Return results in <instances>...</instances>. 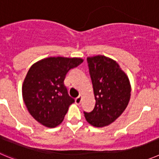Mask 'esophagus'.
<instances>
[{"instance_id":"1","label":"esophagus","mask_w":159,"mask_h":159,"mask_svg":"<svg viewBox=\"0 0 159 159\" xmlns=\"http://www.w3.org/2000/svg\"><path fill=\"white\" fill-rule=\"evenodd\" d=\"M81 102V95L78 96V97H77L76 99H75V103H76L77 104H80Z\"/></svg>"}]
</instances>
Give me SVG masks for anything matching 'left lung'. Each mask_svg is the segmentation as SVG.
I'll list each match as a JSON object with an SVG mask.
<instances>
[{
	"label": "left lung",
	"mask_w": 159,
	"mask_h": 159,
	"mask_svg": "<svg viewBox=\"0 0 159 159\" xmlns=\"http://www.w3.org/2000/svg\"><path fill=\"white\" fill-rule=\"evenodd\" d=\"M95 97V107L84 111L87 122L97 128L108 126L116 120L128 106L131 85L119 64L104 55L87 58Z\"/></svg>",
	"instance_id": "left-lung-1"
}]
</instances>
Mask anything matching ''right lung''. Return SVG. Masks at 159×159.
<instances>
[{
  "instance_id": "right-lung-1",
  "label": "right lung",
  "mask_w": 159,
  "mask_h": 159,
  "mask_svg": "<svg viewBox=\"0 0 159 159\" xmlns=\"http://www.w3.org/2000/svg\"><path fill=\"white\" fill-rule=\"evenodd\" d=\"M83 62L80 58L50 57L31 66L22 86L23 99L35 120L48 128L63 121L74 102L64 85L68 71Z\"/></svg>"
}]
</instances>
